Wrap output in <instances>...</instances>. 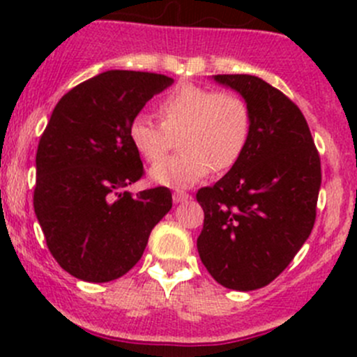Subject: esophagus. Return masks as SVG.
Here are the masks:
<instances>
[{"instance_id":"obj_1","label":"esophagus","mask_w":357,"mask_h":357,"mask_svg":"<svg viewBox=\"0 0 357 357\" xmlns=\"http://www.w3.org/2000/svg\"><path fill=\"white\" fill-rule=\"evenodd\" d=\"M192 199V195H188L186 192H174L172 193V200H174V204H183V202H188Z\"/></svg>"}]
</instances>
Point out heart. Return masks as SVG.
<instances>
[{"mask_svg":"<svg viewBox=\"0 0 357 357\" xmlns=\"http://www.w3.org/2000/svg\"><path fill=\"white\" fill-rule=\"evenodd\" d=\"M160 124L146 114L131 119L129 142L139 157L153 164L178 138L182 153L152 167L158 185L186 188L214 169L229 171L240 160L250 138V110L245 100L233 91H215L185 84L158 102Z\"/></svg>","mask_w":357,"mask_h":357,"instance_id":"obj_1","label":"heart"}]
</instances>
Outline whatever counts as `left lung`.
<instances>
[{
  "instance_id": "left-lung-1",
  "label": "left lung",
  "mask_w": 357,
  "mask_h": 357,
  "mask_svg": "<svg viewBox=\"0 0 357 357\" xmlns=\"http://www.w3.org/2000/svg\"><path fill=\"white\" fill-rule=\"evenodd\" d=\"M250 110L242 158L197 192L204 229L197 248L212 278L231 290L269 285L295 257L316 221L321 162L301 109L248 74H219Z\"/></svg>"
}]
</instances>
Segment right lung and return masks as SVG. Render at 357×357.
<instances>
[{"mask_svg": "<svg viewBox=\"0 0 357 357\" xmlns=\"http://www.w3.org/2000/svg\"><path fill=\"white\" fill-rule=\"evenodd\" d=\"M153 72L107 70L60 98L36 153L34 212L55 261L82 282L121 278L171 211L165 186L124 192L143 174L129 122L172 84Z\"/></svg>", "mask_w": 357, "mask_h": 357, "instance_id": "right-lung-1", "label": "right lung"}]
</instances>
